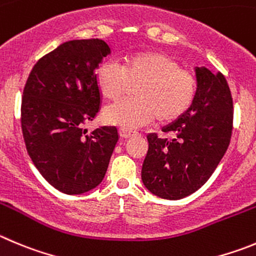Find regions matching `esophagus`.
I'll return each instance as SVG.
<instances>
[{"mask_svg":"<svg viewBox=\"0 0 256 256\" xmlns=\"http://www.w3.org/2000/svg\"><path fill=\"white\" fill-rule=\"evenodd\" d=\"M118 132H120V136L122 138V139H128V138H131V136H134L136 134L134 132V131L128 130V128H118Z\"/></svg>","mask_w":256,"mask_h":256,"instance_id":"esophagus-1","label":"esophagus"}]
</instances>
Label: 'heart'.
I'll return each mask as SVG.
<instances>
[{
  "label": "heart",
  "instance_id": "b5f03b06",
  "mask_svg": "<svg viewBox=\"0 0 256 256\" xmlns=\"http://www.w3.org/2000/svg\"><path fill=\"white\" fill-rule=\"evenodd\" d=\"M96 83L107 100H117L130 83H138L136 97L106 107L107 124L132 130L158 117L162 122L176 120L192 106L197 80L166 52H135L124 56L122 64L106 60L96 70Z\"/></svg>",
  "mask_w": 256,
  "mask_h": 256
}]
</instances>
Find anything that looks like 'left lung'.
I'll use <instances>...</instances> for the list:
<instances>
[{
	"instance_id": "8db88e82",
	"label": "left lung",
	"mask_w": 256,
	"mask_h": 256,
	"mask_svg": "<svg viewBox=\"0 0 256 256\" xmlns=\"http://www.w3.org/2000/svg\"><path fill=\"white\" fill-rule=\"evenodd\" d=\"M196 78L192 106L162 130L173 138L146 136L149 149L142 163V183L164 200H180L200 190L230 145L234 104L225 76L197 66Z\"/></svg>"
}]
</instances>
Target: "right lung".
<instances>
[{
  "label": "right lung",
  "instance_id": "right-lung-1",
  "mask_svg": "<svg viewBox=\"0 0 256 256\" xmlns=\"http://www.w3.org/2000/svg\"><path fill=\"white\" fill-rule=\"evenodd\" d=\"M110 48L101 39L63 42L36 62L21 100V128L31 160L48 182L80 194L102 182L118 132L84 125L100 110L96 70Z\"/></svg>",
  "mask_w": 256,
  "mask_h": 256
}]
</instances>
